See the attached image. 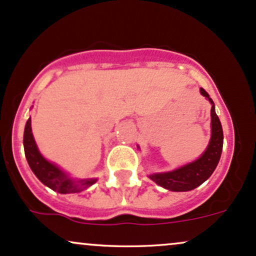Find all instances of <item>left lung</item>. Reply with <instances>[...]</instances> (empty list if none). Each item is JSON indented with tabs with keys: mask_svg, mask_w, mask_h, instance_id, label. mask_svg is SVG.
I'll return each instance as SVG.
<instances>
[{
	"mask_svg": "<svg viewBox=\"0 0 256 256\" xmlns=\"http://www.w3.org/2000/svg\"><path fill=\"white\" fill-rule=\"evenodd\" d=\"M200 92L212 104L210 140H209L206 151L197 160H192L188 164L179 166V168H175L173 170L162 172V173H152L148 175V178H150L152 182H156L157 185L162 186L166 190L174 192L194 190V188H198L206 180L209 179V176L213 174V172L215 170L220 160L224 144L222 127H221L219 117L215 112V105L212 98L209 96V94L203 88H200ZM138 148H139V146H138Z\"/></svg>",
	"mask_w": 256,
	"mask_h": 256,
	"instance_id": "1",
	"label": "left lung"
}]
</instances>
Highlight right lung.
I'll list each match as a JSON object with an SVG mask.
<instances>
[{
  "mask_svg": "<svg viewBox=\"0 0 256 256\" xmlns=\"http://www.w3.org/2000/svg\"><path fill=\"white\" fill-rule=\"evenodd\" d=\"M24 151L31 170L36 175L37 179L43 185L52 188L59 194H78L87 190L93 184L98 182L96 178H87V179H74L60 166L50 162L42 156L37 148L35 138L31 129V117L28 120L24 130Z\"/></svg>",
  "mask_w": 256,
  "mask_h": 256,
  "instance_id": "1",
  "label": "right lung"
}]
</instances>
